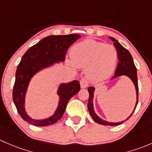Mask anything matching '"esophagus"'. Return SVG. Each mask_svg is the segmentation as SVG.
Here are the masks:
<instances>
[{
  "instance_id": "1",
  "label": "esophagus",
  "mask_w": 152,
  "mask_h": 152,
  "mask_svg": "<svg viewBox=\"0 0 152 152\" xmlns=\"http://www.w3.org/2000/svg\"><path fill=\"white\" fill-rule=\"evenodd\" d=\"M80 86L82 88H86L88 87V81L86 77L82 78L80 81Z\"/></svg>"
}]
</instances>
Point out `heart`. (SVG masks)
<instances>
[{
    "instance_id": "heart-1",
    "label": "heart",
    "mask_w": 152,
    "mask_h": 152,
    "mask_svg": "<svg viewBox=\"0 0 152 152\" xmlns=\"http://www.w3.org/2000/svg\"><path fill=\"white\" fill-rule=\"evenodd\" d=\"M71 58L72 61L69 62L72 66L86 67L89 77L102 80L113 74L118 56L113 45L88 39L72 47Z\"/></svg>"
}]
</instances>
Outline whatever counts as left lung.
<instances>
[{"instance_id": "obj_1", "label": "left lung", "mask_w": 152, "mask_h": 152, "mask_svg": "<svg viewBox=\"0 0 152 152\" xmlns=\"http://www.w3.org/2000/svg\"><path fill=\"white\" fill-rule=\"evenodd\" d=\"M110 39L114 42L113 45L115 47V50L117 51V55H118V66L116 67V70H115V73L114 76L111 78V80L115 79V78L118 77L120 76H126L132 81L133 83L134 88H135L136 91V103L135 106H134V110L132 111V113L130 114L129 117L126 118V120L120 122H109V121H104L102 118L98 116L96 114L94 111V104H93V100H94V93L95 88L90 86L88 88L89 93V98H88V109L89 113H90L91 116L94 119L95 122L99 124L102 125H106V126H117V125H120L121 124L124 122L125 121L129 119V117L132 116V113H134V110H135L136 107H137V102H138V84H137V69H136L135 66H134L133 59H132V56H131L130 53L124 48L121 44L119 43L117 40L113 37H110Z\"/></svg>"}]
</instances>
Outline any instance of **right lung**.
<instances>
[{"instance_id": "1", "label": "right lung", "mask_w": 152, "mask_h": 152, "mask_svg": "<svg viewBox=\"0 0 152 152\" xmlns=\"http://www.w3.org/2000/svg\"><path fill=\"white\" fill-rule=\"evenodd\" d=\"M80 37L78 34L49 36L30 48L23 55L17 69L12 96L19 114L28 123L38 126H49L56 123L64 113L68 102L80 91L78 80L60 84L57 91L59 96L58 105L54 114L48 118L34 119L26 111V94L33 77L54 64L64 61L69 48Z\"/></svg>"}]
</instances>
